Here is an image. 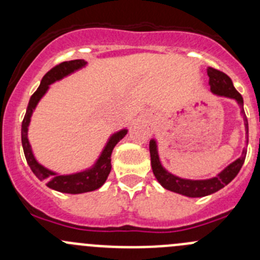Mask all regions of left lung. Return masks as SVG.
Wrapping results in <instances>:
<instances>
[{
	"label": "left lung",
	"mask_w": 260,
	"mask_h": 260,
	"mask_svg": "<svg viewBox=\"0 0 260 260\" xmlns=\"http://www.w3.org/2000/svg\"><path fill=\"white\" fill-rule=\"evenodd\" d=\"M208 75L209 85H210V90L212 93L216 94V95L235 99L237 103L239 104L240 113H242L244 118L245 133L248 136V119H246L245 112H244L243 96L234 88L232 79L225 73L214 69V68H208ZM246 143H248V141H246ZM149 153H151V166L154 177L166 190L174 191V192L181 193V195L187 196V198H203V196H208L216 192V191H219L220 188H222L234 180V177L239 174L244 161H245L246 148H244L242 156L239 158L235 159L228 167H225L216 176L208 180L181 179V177L175 176L171 172L165 170L164 166L161 165V161H159L158 151H157V142L154 140L149 141Z\"/></svg>",
	"instance_id": "8db88e82"
}]
</instances>
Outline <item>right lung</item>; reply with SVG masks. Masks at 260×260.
<instances>
[{"mask_svg":"<svg viewBox=\"0 0 260 260\" xmlns=\"http://www.w3.org/2000/svg\"><path fill=\"white\" fill-rule=\"evenodd\" d=\"M85 65L86 61L78 59L72 60V61H64L52 68L51 70H49L44 75L43 79H41L40 86L38 88V90L31 95L27 109H26V114L23 117L22 125H21V142H22L23 153H25L26 161H27L31 171L35 174V176L40 181H46V186L48 187L64 193H83L89 192V191H94L101 187L106 182L107 177H108L109 172H111V156L112 152H113V148L128 132L127 129H120L119 132L112 135L108 142H107L106 147L102 151L99 158L96 159L95 164L90 169L85 170V171L77 172V174L72 175H59L56 172L51 171V170L46 169V167H44L43 165H40L36 161L27 138L28 125H30L31 115H32L34 109L36 108L40 99L45 95L50 84L68 77L72 73L84 68Z\"/></svg>","mask_w":260,"mask_h":260,"instance_id":"add662e5","label":"right lung"}]
</instances>
